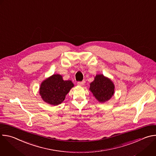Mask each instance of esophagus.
<instances>
[{
    "label": "esophagus",
    "instance_id": "obj_1",
    "mask_svg": "<svg viewBox=\"0 0 156 156\" xmlns=\"http://www.w3.org/2000/svg\"><path fill=\"white\" fill-rule=\"evenodd\" d=\"M84 83H85V81H78V83H77V84H78V85H79V86H83L84 84Z\"/></svg>",
    "mask_w": 156,
    "mask_h": 156
}]
</instances>
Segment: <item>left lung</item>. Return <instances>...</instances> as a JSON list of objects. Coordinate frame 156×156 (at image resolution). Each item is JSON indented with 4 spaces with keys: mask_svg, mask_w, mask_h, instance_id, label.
I'll list each match as a JSON object with an SVG mask.
<instances>
[{
    "mask_svg": "<svg viewBox=\"0 0 156 156\" xmlns=\"http://www.w3.org/2000/svg\"><path fill=\"white\" fill-rule=\"evenodd\" d=\"M115 86L109 78L103 75H97L91 83L90 90L100 102L108 101L114 94Z\"/></svg>",
    "mask_w": 156,
    "mask_h": 156,
    "instance_id": "8db88e82",
    "label": "left lung"
}]
</instances>
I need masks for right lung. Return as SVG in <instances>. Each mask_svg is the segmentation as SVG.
Here are the masks:
<instances>
[{
  "label": "right lung",
  "mask_w": 156,
  "mask_h": 156,
  "mask_svg": "<svg viewBox=\"0 0 156 156\" xmlns=\"http://www.w3.org/2000/svg\"><path fill=\"white\" fill-rule=\"evenodd\" d=\"M73 86L72 81H64L62 75L54 74L42 82L39 94L44 102L57 105L64 101L66 95Z\"/></svg>",
  "instance_id": "obj_1"
}]
</instances>
